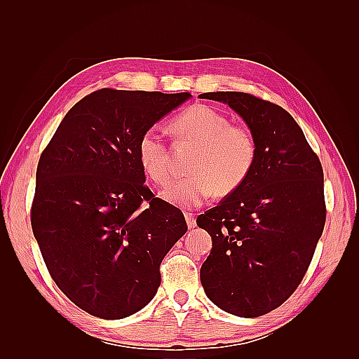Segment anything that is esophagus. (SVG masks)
<instances>
[{
  "label": "esophagus",
  "instance_id": "1",
  "mask_svg": "<svg viewBox=\"0 0 359 359\" xmlns=\"http://www.w3.org/2000/svg\"><path fill=\"white\" fill-rule=\"evenodd\" d=\"M186 220H187L189 229H193V227L196 226V217H194V214H191V212H186Z\"/></svg>",
  "mask_w": 359,
  "mask_h": 359
}]
</instances>
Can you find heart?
<instances>
[{
    "mask_svg": "<svg viewBox=\"0 0 359 359\" xmlns=\"http://www.w3.org/2000/svg\"><path fill=\"white\" fill-rule=\"evenodd\" d=\"M180 139L196 144L189 161V175L172 181L163 198L180 208H196L215 191L229 194L248 178L257 157L256 139L247 126L208 104H193L172 121ZM137 160L147 175L166 184L172 175L169 147L157 126L147 128L136 145Z\"/></svg>",
    "mask_w": 359,
    "mask_h": 359,
    "instance_id": "b5f03b06",
    "label": "heart"
}]
</instances>
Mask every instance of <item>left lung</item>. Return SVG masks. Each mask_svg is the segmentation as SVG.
<instances>
[{
  "instance_id": "left-lung-1",
  "label": "left lung",
  "mask_w": 359,
  "mask_h": 359,
  "mask_svg": "<svg viewBox=\"0 0 359 359\" xmlns=\"http://www.w3.org/2000/svg\"><path fill=\"white\" fill-rule=\"evenodd\" d=\"M240 114L257 157L241 187L198 217L212 238L201 281L217 307L241 318L280 307L306 276L323 232V170L283 107L236 91L203 93Z\"/></svg>"
}]
</instances>
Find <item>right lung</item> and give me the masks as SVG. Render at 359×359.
<instances>
[{
    "instance_id": "right-lung-1",
    "label": "right lung",
    "mask_w": 359,
    "mask_h": 359,
    "mask_svg": "<svg viewBox=\"0 0 359 359\" xmlns=\"http://www.w3.org/2000/svg\"><path fill=\"white\" fill-rule=\"evenodd\" d=\"M189 97L94 91L40 156L32 233L52 280L93 316L123 319L144 309L160 286L163 257L187 232L181 210L145 186L136 145Z\"/></svg>"
}]
</instances>
